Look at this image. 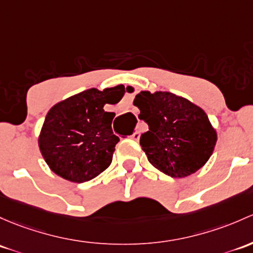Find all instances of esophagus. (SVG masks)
<instances>
[{"mask_svg":"<svg viewBox=\"0 0 253 253\" xmlns=\"http://www.w3.org/2000/svg\"><path fill=\"white\" fill-rule=\"evenodd\" d=\"M131 138H132V139H134V140H138V139H139V132H138V131H134L133 133L131 134Z\"/></svg>","mask_w":253,"mask_h":253,"instance_id":"esophagus-1","label":"esophagus"}]
</instances>
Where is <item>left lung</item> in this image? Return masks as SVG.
Returning <instances> with one entry per match:
<instances>
[{
	"mask_svg": "<svg viewBox=\"0 0 253 253\" xmlns=\"http://www.w3.org/2000/svg\"><path fill=\"white\" fill-rule=\"evenodd\" d=\"M133 104L149 131L140 145L155 169L172 178L195 173L212 155L217 133L205 111L169 92L138 93Z\"/></svg>",
	"mask_w": 253,
	"mask_h": 253,
	"instance_id": "left-lung-1",
	"label": "left lung"
}]
</instances>
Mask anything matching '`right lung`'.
<instances>
[{"label":"right lung","mask_w":253,"mask_h":253,"mask_svg":"<svg viewBox=\"0 0 253 253\" xmlns=\"http://www.w3.org/2000/svg\"><path fill=\"white\" fill-rule=\"evenodd\" d=\"M125 94L122 84L98 91L91 88L53 106L44 119L39 147L55 174L70 182L84 183L110 166L120 138L113 133L115 113L105 104H116Z\"/></svg>","instance_id":"add662e5"}]
</instances>
